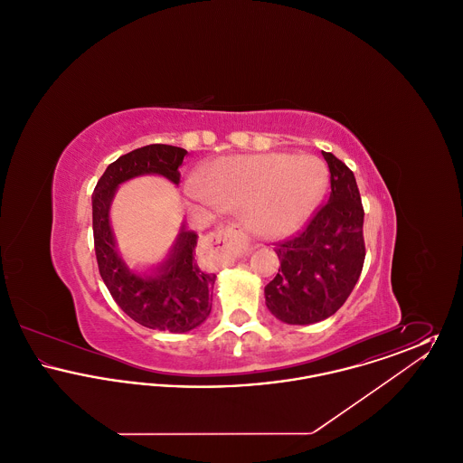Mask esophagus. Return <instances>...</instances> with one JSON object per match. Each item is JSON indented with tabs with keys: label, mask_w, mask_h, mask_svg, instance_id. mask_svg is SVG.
Segmentation results:
<instances>
[{
	"label": "esophagus",
	"mask_w": 463,
	"mask_h": 463,
	"mask_svg": "<svg viewBox=\"0 0 463 463\" xmlns=\"http://www.w3.org/2000/svg\"><path fill=\"white\" fill-rule=\"evenodd\" d=\"M210 240L217 244H227V246H232L236 248L238 251L242 253H250L251 250V241L244 231L241 223H225L217 227L212 234H210Z\"/></svg>",
	"instance_id": "obj_1"
}]
</instances>
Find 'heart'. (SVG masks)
<instances>
[{
	"instance_id": "1",
	"label": "heart",
	"mask_w": 463,
	"mask_h": 463,
	"mask_svg": "<svg viewBox=\"0 0 463 463\" xmlns=\"http://www.w3.org/2000/svg\"><path fill=\"white\" fill-rule=\"evenodd\" d=\"M326 185L328 166L317 156L276 153L222 159L208 170L204 185H187V194L246 210L253 232L278 238L307 221Z\"/></svg>"
}]
</instances>
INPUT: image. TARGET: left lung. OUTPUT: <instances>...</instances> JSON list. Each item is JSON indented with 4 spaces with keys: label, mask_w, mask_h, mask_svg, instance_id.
<instances>
[{
    "label": "left lung",
    "mask_w": 463,
    "mask_h": 463,
    "mask_svg": "<svg viewBox=\"0 0 463 463\" xmlns=\"http://www.w3.org/2000/svg\"><path fill=\"white\" fill-rule=\"evenodd\" d=\"M330 199L293 236L276 242L281 267L265 287L267 308L288 325L333 316L353 291L366 257L364 210L353 170L331 153Z\"/></svg>",
    "instance_id": "obj_1"
}]
</instances>
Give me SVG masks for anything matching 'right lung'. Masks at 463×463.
I'll return each instance as SVG.
<instances>
[{"label":"right lung","instance_id":"obj_1","mask_svg":"<svg viewBox=\"0 0 463 463\" xmlns=\"http://www.w3.org/2000/svg\"><path fill=\"white\" fill-rule=\"evenodd\" d=\"M185 156V149L166 144L135 149L110 163L91 196L97 264L114 302L138 325L172 333L196 328L212 310L215 274L203 272L194 260L198 236L182 231L172 257L157 274L137 276L118 257L109 227V204L114 189L133 176L157 174L178 185V168Z\"/></svg>","mask_w":463,"mask_h":463}]
</instances>
